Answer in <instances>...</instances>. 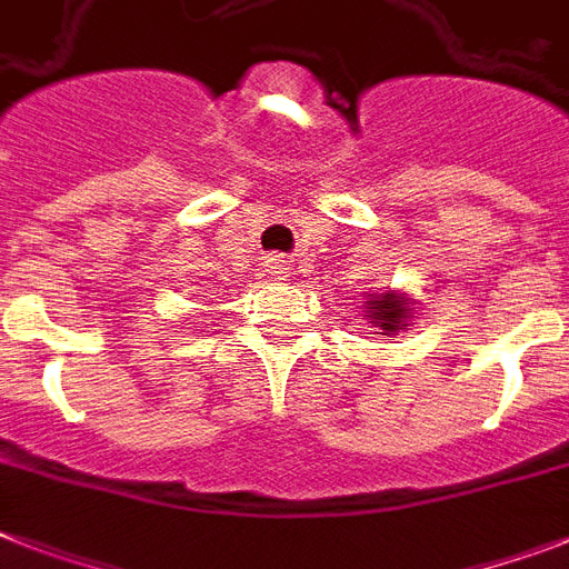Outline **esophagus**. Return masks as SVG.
<instances>
[{"mask_svg":"<svg viewBox=\"0 0 569 569\" xmlns=\"http://www.w3.org/2000/svg\"><path fill=\"white\" fill-rule=\"evenodd\" d=\"M266 271H269L274 280H283V277L289 274V260L280 257V253H271V257H266Z\"/></svg>","mask_w":569,"mask_h":569,"instance_id":"1","label":"esophagus"}]
</instances>
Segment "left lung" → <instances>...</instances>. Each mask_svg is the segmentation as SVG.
I'll list each match as a JSON object with an SVG mask.
<instances>
[{"label":"left lung","instance_id":"left-lung-1","mask_svg":"<svg viewBox=\"0 0 569 569\" xmlns=\"http://www.w3.org/2000/svg\"><path fill=\"white\" fill-rule=\"evenodd\" d=\"M368 303V312H371V325H377L380 330L391 332L395 336L397 330H403V321H406V303L400 298H395V295H382V298H371V300H365ZM382 332V336H386Z\"/></svg>","mask_w":569,"mask_h":569}]
</instances>
